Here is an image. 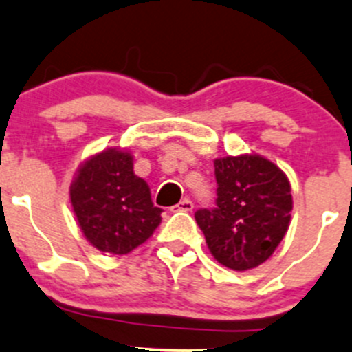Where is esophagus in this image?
Masks as SVG:
<instances>
[{"instance_id":"34e87169","label":"esophagus","mask_w":352,"mask_h":352,"mask_svg":"<svg viewBox=\"0 0 352 352\" xmlns=\"http://www.w3.org/2000/svg\"><path fill=\"white\" fill-rule=\"evenodd\" d=\"M193 210V201L188 200V198H183L179 204L173 207V212H191Z\"/></svg>"}]
</instances>
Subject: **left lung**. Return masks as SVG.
<instances>
[{"mask_svg":"<svg viewBox=\"0 0 352 352\" xmlns=\"http://www.w3.org/2000/svg\"><path fill=\"white\" fill-rule=\"evenodd\" d=\"M214 208L195 212L208 250L232 270L255 269L286 236L293 210L286 175L260 155L215 159Z\"/></svg>","mask_w":352,"mask_h":352,"instance_id":"left-lung-1","label":"left lung"}]
</instances>
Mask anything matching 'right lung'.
<instances>
[{
    "label": "right lung",
    "instance_id": "add662e5",
    "mask_svg": "<svg viewBox=\"0 0 352 352\" xmlns=\"http://www.w3.org/2000/svg\"><path fill=\"white\" fill-rule=\"evenodd\" d=\"M73 212L97 250L126 255L161 224L151 188L133 173V155L109 148L90 157L69 186Z\"/></svg>",
    "mask_w": 352,
    "mask_h": 352
}]
</instances>
